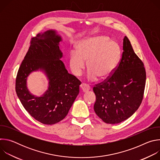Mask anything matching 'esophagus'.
Listing matches in <instances>:
<instances>
[{"instance_id": "esophagus-1", "label": "esophagus", "mask_w": 160, "mask_h": 160, "mask_svg": "<svg viewBox=\"0 0 160 160\" xmlns=\"http://www.w3.org/2000/svg\"><path fill=\"white\" fill-rule=\"evenodd\" d=\"M80 87H81L83 92H87V91H88L90 90V86L86 83H82L80 85Z\"/></svg>"}]
</instances>
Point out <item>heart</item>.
<instances>
[{"mask_svg": "<svg viewBox=\"0 0 160 160\" xmlns=\"http://www.w3.org/2000/svg\"><path fill=\"white\" fill-rule=\"evenodd\" d=\"M120 56V48L116 42L109 40L105 36H98L78 43L77 52L70 53L69 66L72 73L79 77L84 71L87 61L88 80L106 78L115 70Z\"/></svg>", "mask_w": 160, "mask_h": 160, "instance_id": "1", "label": "heart"}]
</instances>
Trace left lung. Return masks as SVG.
I'll use <instances>...</instances> for the list:
<instances>
[{"instance_id":"1","label":"left lung","mask_w":160,"mask_h":160,"mask_svg":"<svg viewBox=\"0 0 160 160\" xmlns=\"http://www.w3.org/2000/svg\"><path fill=\"white\" fill-rule=\"evenodd\" d=\"M123 49L122 58L112 73L93 88L95 112L108 124L119 123L130 117L144 97L146 80L144 63L126 36Z\"/></svg>"}]
</instances>
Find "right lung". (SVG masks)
I'll return each mask as SVG.
<instances>
[{"label":"right lung","instance_id":"add662e5","mask_svg":"<svg viewBox=\"0 0 160 160\" xmlns=\"http://www.w3.org/2000/svg\"><path fill=\"white\" fill-rule=\"evenodd\" d=\"M61 40L52 30L32 37L16 78V92L22 105L33 118L45 125L57 123L66 117L81 84L75 76L68 73L59 59L62 55L58 46ZM39 68L47 73L50 85L42 97H35L27 89L26 78Z\"/></svg>","mask_w":160,"mask_h":160}]
</instances>
